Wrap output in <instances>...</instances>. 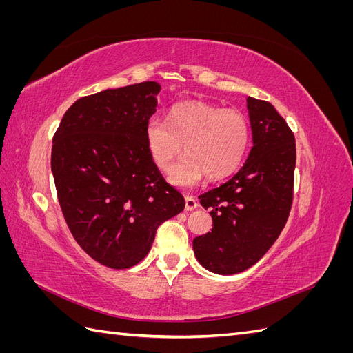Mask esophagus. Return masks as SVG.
I'll use <instances>...</instances> for the list:
<instances>
[{"mask_svg": "<svg viewBox=\"0 0 353 353\" xmlns=\"http://www.w3.org/2000/svg\"><path fill=\"white\" fill-rule=\"evenodd\" d=\"M197 206H199V203H197V200L193 196H187L185 197V210L187 212L194 210Z\"/></svg>", "mask_w": 353, "mask_h": 353, "instance_id": "esophagus-1", "label": "esophagus"}]
</instances>
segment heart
<instances>
[{
	"mask_svg": "<svg viewBox=\"0 0 353 353\" xmlns=\"http://www.w3.org/2000/svg\"><path fill=\"white\" fill-rule=\"evenodd\" d=\"M145 141L153 162L169 170L176 187H193L206 175L221 181L232 175L245 157L250 144V125L239 110H223L206 101H184L174 105L168 122L152 117L145 126Z\"/></svg>",
	"mask_w": 353,
	"mask_h": 353,
	"instance_id": "obj_1",
	"label": "heart"
}]
</instances>
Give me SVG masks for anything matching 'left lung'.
<instances>
[{
    "label": "left lung",
    "instance_id": "1",
    "mask_svg": "<svg viewBox=\"0 0 353 353\" xmlns=\"http://www.w3.org/2000/svg\"><path fill=\"white\" fill-rule=\"evenodd\" d=\"M253 147L239 172L201 194L212 232L193 240L197 261L210 272H243L270 250L293 201L294 135L268 101L248 97Z\"/></svg>",
    "mask_w": 353,
    "mask_h": 353
}]
</instances>
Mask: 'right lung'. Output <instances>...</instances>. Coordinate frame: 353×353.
<instances>
[{"label": "right lung", "instance_id": "add662e5", "mask_svg": "<svg viewBox=\"0 0 353 353\" xmlns=\"http://www.w3.org/2000/svg\"><path fill=\"white\" fill-rule=\"evenodd\" d=\"M160 85L148 81L74 101L52 138L51 170L73 239L94 261L131 268L156 230L185 208L145 141Z\"/></svg>", "mask_w": 353, "mask_h": 353}]
</instances>
